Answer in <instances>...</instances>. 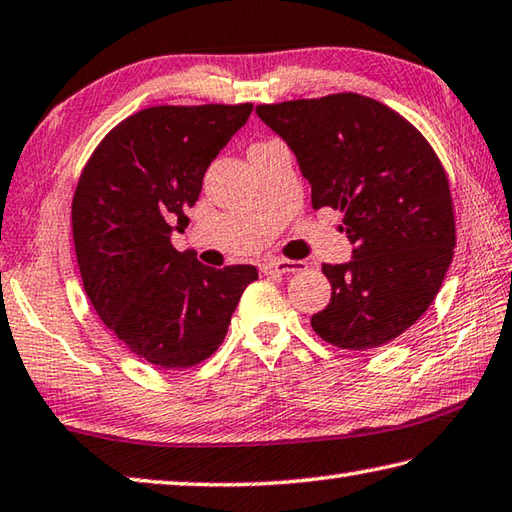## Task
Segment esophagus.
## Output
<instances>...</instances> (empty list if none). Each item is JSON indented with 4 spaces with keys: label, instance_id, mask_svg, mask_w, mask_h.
<instances>
[{
    "label": "esophagus",
    "instance_id": "esophagus-1",
    "mask_svg": "<svg viewBox=\"0 0 512 512\" xmlns=\"http://www.w3.org/2000/svg\"><path fill=\"white\" fill-rule=\"evenodd\" d=\"M306 264L304 262H288V259H273V262H266L262 266L264 275H291V273H300L304 271Z\"/></svg>",
    "mask_w": 512,
    "mask_h": 512
}]
</instances>
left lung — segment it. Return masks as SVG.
<instances>
[{
  "label": "left lung",
  "mask_w": 512,
  "mask_h": 512,
  "mask_svg": "<svg viewBox=\"0 0 512 512\" xmlns=\"http://www.w3.org/2000/svg\"><path fill=\"white\" fill-rule=\"evenodd\" d=\"M257 116L293 150L313 210H340L353 244L349 264H322L331 302L313 331L340 349L387 345L434 302L457 244L439 156L410 120L351 91L257 105Z\"/></svg>",
  "instance_id": "8db88e82"
}]
</instances>
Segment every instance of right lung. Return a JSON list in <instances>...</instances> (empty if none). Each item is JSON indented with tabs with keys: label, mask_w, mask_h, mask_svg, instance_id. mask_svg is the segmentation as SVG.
<instances>
[{
	"label": "right lung",
	"mask_w": 512,
	"mask_h": 512,
	"mask_svg": "<svg viewBox=\"0 0 512 512\" xmlns=\"http://www.w3.org/2000/svg\"><path fill=\"white\" fill-rule=\"evenodd\" d=\"M241 105H159L102 138L71 203L82 286L123 345L161 369L194 367L219 349L257 268L221 271L172 246L203 174L246 123Z\"/></svg>",
	"instance_id": "1"
}]
</instances>
